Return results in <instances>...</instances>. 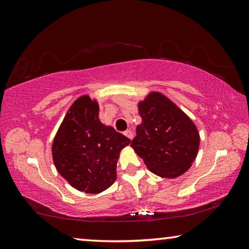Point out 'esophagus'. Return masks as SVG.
<instances>
[{"instance_id":"esophagus-1","label":"esophagus","mask_w":249,"mask_h":249,"mask_svg":"<svg viewBox=\"0 0 249 249\" xmlns=\"http://www.w3.org/2000/svg\"><path fill=\"white\" fill-rule=\"evenodd\" d=\"M124 134H125V136H126V137H128L130 141L133 140V137H134V133L132 132V130H130V129H127Z\"/></svg>"}]
</instances>
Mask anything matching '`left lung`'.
I'll return each instance as SVG.
<instances>
[{"instance_id":"1","label":"left lung","mask_w":249,"mask_h":249,"mask_svg":"<svg viewBox=\"0 0 249 249\" xmlns=\"http://www.w3.org/2000/svg\"><path fill=\"white\" fill-rule=\"evenodd\" d=\"M137 108L142 123L130 147L153 174L168 179L183 175L199 151L196 124L161 92H149Z\"/></svg>"}]
</instances>
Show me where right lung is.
Segmentation results:
<instances>
[{
    "label": "right lung",
    "instance_id": "obj_1",
    "mask_svg": "<svg viewBox=\"0 0 249 249\" xmlns=\"http://www.w3.org/2000/svg\"><path fill=\"white\" fill-rule=\"evenodd\" d=\"M130 140L99 119V102L83 94L74 101L54 135L57 171L78 191L98 195L116 180L121 150Z\"/></svg>",
    "mask_w": 249,
    "mask_h": 249
}]
</instances>
